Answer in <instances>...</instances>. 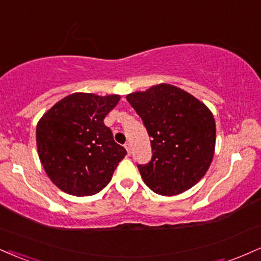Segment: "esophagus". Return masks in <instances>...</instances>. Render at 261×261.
Returning a JSON list of instances; mask_svg holds the SVG:
<instances>
[{"mask_svg": "<svg viewBox=\"0 0 261 261\" xmlns=\"http://www.w3.org/2000/svg\"><path fill=\"white\" fill-rule=\"evenodd\" d=\"M125 146V148H126V150H127V154L130 155L131 154V144H130V142H126L124 144Z\"/></svg>", "mask_w": 261, "mask_h": 261, "instance_id": "obj_1", "label": "esophagus"}]
</instances>
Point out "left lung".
<instances>
[{
  "label": "left lung",
  "mask_w": 261,
  "mask_h": 261,
  "mask_svg": "<svg viewBox=\"0 0 261 261\" xmlns=\"http://www.w3.org/2000/svg\"><path fill=\"white\" fill-rule=\"evenodd\" d=\"M150 137L152 159L137 165L144 184L162 196L190 190L212 164L216 127L212 112L186 91L159 84L126 96Z\"/></svg>",
  "instance_id": "8db88e82"
}]
</instances>
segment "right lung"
<instances>
[{
    "instance_id": "1",
    "label": "right lung",
    "mask_w": 261,
    "mask_h": 261,
    "mask_svg": "<svg viewBox=\"0 0 261 261\" xmlns=\"http://www.w3.org/2000/svg\"><path fill=\"white\" fill-rule=\"evenodd\" d=\"M119 95L71 93L37 122L36 146L47 176L63 192L92 196L112 180L126 149L113 139L105 118Z\"/></svg>"
}]
</instances>
